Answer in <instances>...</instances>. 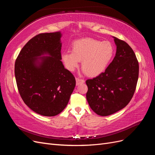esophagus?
Wrapping results in <instances>:
<instances>
[{"label": "esophagus", "mask_w": 155, "mask_h": 155, "mask_svg": "<svg viewBox=\"0 0 155 155\" xmlns=\"http://www.w3.org/2000/svg\"><path fill=\"white\" fill-rule=\"evenodd\" d=\"M76 85H79V84L83 83L84 82H85V81H84L83 79H81V78H76Z\"/></svg>", "instance_id": "esophagus-1"}]
</instances>
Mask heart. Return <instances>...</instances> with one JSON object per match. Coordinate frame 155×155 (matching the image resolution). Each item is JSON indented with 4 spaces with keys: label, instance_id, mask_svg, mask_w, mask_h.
<instances>
[{
    "label": "heart",
    "instance_id": "obj_1",
    "mask_svg": "<svg viewBox=\"0 0 155 155\" xmlns=\"http://www.w3.org/2000/svg\"><path fill=\"white\" fill-rule=\"evenodd\" d=\"M114 48L109 41L93 38H83L74 41L72 51H64L61 59L70 71L78 67L79 62L84 73L91 77L101 74L107 67L113 56Z\"/></svg>",
    "mask_w": 155,
    "mask_h": 155
}]
</instances>
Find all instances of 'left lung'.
<instances>
[{
  "label": "left lung",
  "instance_id": "1",
  "mask_svg": "<svg viewBox=\"0 0 155 155\" xmlns=\"http://www.w3.org/2000/svg\"><path fill=\"white\" fill-rule=\"evenodd\" d=\"M116 52L105 72L87 79L86 97L92 110L106 116L127 105L137 87L139 64L130 46L123 40L114 37Z\"/></svg>",
  "mask_w": 155,
  "mask_h": 155
}]
</instances>
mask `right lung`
Listing matches in <instances>:
<instances>
[{
  "instance_id": "1",
  "label": "right lung",
  "mask_w": 155,
  "mask_h": 155,
  "mask_svg": "<svg viewBox=\"0 0 155 155\" xmlns=\"http://www.w3.org/2000/svg\"><path fill=\"white\" fill-rule=\"evenodd\" d=\"M61 37L60 32L35 35L15 60V76L21 98L30 109L45 116L61 112L76 86L74 75L61 61ZM44 53L50 56L38 58Z\"/></svg>"
}]
</instances>
